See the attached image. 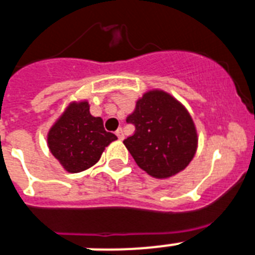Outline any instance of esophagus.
<instances>
[{
  "label": "esophagus",
  "instance_id": "1",
  "mask_svg": "<svg viewBox=\"0 0 255 255\" xmlns=\"http://www.w3.org/2000/svg\"><path fill=\"white\" fill-rule=\"evenodd\" d=\"M115 134H117L119 140H123V138H124V133H123V129H122V128H119V129L115 132Z\"/></svg>",
  "mask_w": 255,
  "mask_h": 255
}]
</instances>
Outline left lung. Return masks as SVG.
Here are the masks:
<instances>
[{
  "label": "left lung",
  "mask_w": 255,
  "mask_h": 255,
  "mask_svg": "<svg viewBox=\"0 0 255 255\" xmlns=\"http://www.w3.org/2000/svg\"><path fill=\"white\" fill-rule=\"evenodd\" d=\"M127 122L134 126V133L124 140V145L138 167L153 178L178 174L195 156V124L186 107L169 93L146 92Z\"/></svg>",
  "instance_id": "1"
}]
</instances>
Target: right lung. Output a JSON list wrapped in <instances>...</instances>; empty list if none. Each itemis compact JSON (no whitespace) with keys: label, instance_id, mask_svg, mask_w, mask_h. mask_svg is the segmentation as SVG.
Instances as JSON below:
<instances>
[{"label":"right lung","instance_id":"add662e5","mask_svg":"<svg viewBox=\"0 0 255 255\" xmlns=\"http://www.w3.org/2000/svg\"><path fill=\"white\" fill-rule=\"evenodd\" d=\"M117 138L105 131L102 118L90 114L88 101L69 103L47 134L49 150L68 173L92 167L105 148Z\"/></svg>","mask_w":255,"mask_h":255}]
</instances>
